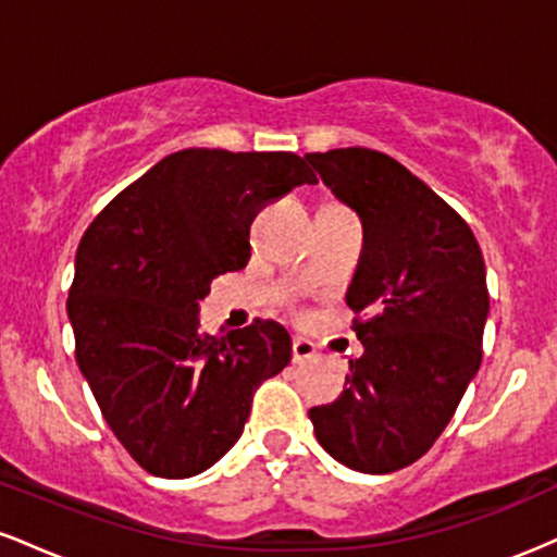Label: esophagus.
<instances>
[{
	"label": "esophagus",
	"mask_w": 557,
	"mask_h": 557,
	"mask_svg": "<svg viewBox=\"0 0 557 557\" xmlns=\"http://www.w3.org/2000/svg\"><path fill=\"white\" fill-rule=\"evenodd\" d=\"M317 356V348L314 343H309L306 337H296L293 341V363H304V361H311Z\"/></svg>",
	"instance_id": "obj_1"
}]
</instances>
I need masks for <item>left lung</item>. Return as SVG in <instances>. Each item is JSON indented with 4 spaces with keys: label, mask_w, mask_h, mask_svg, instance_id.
<instances>
[{
    "label": "left lung",
    "mask_w": 557,
    "mask_h": 557,
    "mask_svg": "<svg viewBox=\"0 0 557 557\" xmlns=\"http://www.w3.org/2000/svg\"><path fill=\"white\" fill-rule=\"evenodd\" d=\"M306 159L363 225L345 293L363 356L350 361L341 398L309 419L335 461L389 474L430 450L482 363V248L463 216L393 157L350 146Z\"/></svg>",
    "instance_id": "1"
}]
</instances>
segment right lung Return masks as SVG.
<instances>
[{"instance_id":"1","label":"right lung","mask_w":557,"mask_h":557,"mask_svg":"<svg viewBox=\"0 0 557 557\" xmlns=\"http://www.w3.org/2000/svg\"><path fill=\"white\" fill-rule=\"evenodd\" d=\"M300 183L293 151L183 149L96 214L75 253L67 317L101 417L149 474H201L238 443L259 385L290 361L270 319L209 335L198 300L251 257V222Z\"/></svg>"}]
</instances>
